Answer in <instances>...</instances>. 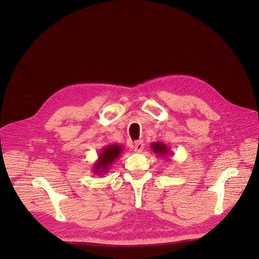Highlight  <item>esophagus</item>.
Here are the masks:
<instances>
[{"mask_svg": "<svg viewBox=\"0 0 259 259\" xmlns=\"http://www.w3.org/2000/svg\"><path fill=\"white\" fill-rule=\"evenodd\" d=\"M144 149V143L143 141H137L134 144V151L135 152H142Z\"/></svg>", "mask_w": 259, "mask_h": 259, "instance_id": "1", "label": "esophagus"}]
</instances>
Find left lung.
I'll list each match as a JSON object with an SVG mask.
<instances>
[{
    "label": "left lung",
    "mask_w": 259,
    "mask_h": 259,
    "mask_svg": "<svg viewBox=\"0 0 259 259\" xmlns=\"http://www.w3.org/2000/svg\"><path fill=\"white\" fill-rule=\"evenodd\" d=\"M151 149L152 151L157 155V156H160V157H166L168 155H171L172 152L170 151V148L161 142H154L151 144Z\"/></svg>",
    "instance_id": "left-lung-1"
}]
</instances>
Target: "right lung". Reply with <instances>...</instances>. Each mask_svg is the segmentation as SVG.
<instances>
[{"label": "right lung", "instance_id": "1", "mask_svg": "<svg viewBox=\"0 0 259 259\" xmlns=\"http://www.w3.org/2000/svg\"><path fill=\"white\" fill-rule=\"evenodd\" d=\"M122 150H124V147L121 145L111 144L105 146L99 153L97 161L93 164V173L99 175L106 174L112 167L113 162H115V160L120 157Z\"/></svg>", "mask_w": 259, "mask_h": 259}]
</instances>
